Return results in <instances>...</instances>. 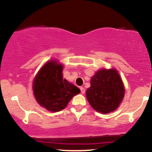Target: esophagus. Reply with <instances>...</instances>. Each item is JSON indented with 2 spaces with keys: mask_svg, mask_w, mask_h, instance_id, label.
<instances>
[{
  "mask_svg": "<svg viewBox=\"0 0 152 152\" xmlns=\"http://www.w3.org/2000/svg\"><path fill=\"white\" fill-rule=\"evenodd\" d=\"M80 91H81V93H82V94H85V89L84 88H82V87H81L80 88Z\"/></svg>",
  "mask_w": 152,
  "mask_h": 152,
  "instance_id": "obj_1",
  "label": "esophagus"
}]
</instances>
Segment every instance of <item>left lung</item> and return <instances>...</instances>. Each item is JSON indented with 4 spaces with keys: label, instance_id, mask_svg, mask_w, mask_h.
Returning <instances> with one entry per match:
<instances>
[{
    "label": "left lung",
    "instance_id": "obj_1",
    "mask_svg": "<svg viewBox=\"0 0 152 152\" xmlns=\"http://www.w3.org/2000/svg\"><path fill=\"white\" fill-rule=\"evenodd\" d=\"M124 85L115 69H101L91 79V87L86 91L88 102L102 113L115 110L124 97Z\"/></svg>",
    "mask_w": 152,
    "mask_h": 152
}]
</instances>
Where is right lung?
Segmentation results:
<instances>
[{
  "mask_svg": "<svg viewBox=\"0 0 152 152\" xmlns=\"http://www.w3.org/2000/svg\"><path fill=\"white\" fill-rule=\"evenodd\" d=\"M63 65L51 60L41 68L33 80L34 96L39 104L48 110L60 111L76 94L79 88L63 79Z\"/></svg>",
  "mask_w": 152,
  "mask_h": 152,
  "instance_id": "add662e5",
  "label": "right lung"
}]
</instances>
